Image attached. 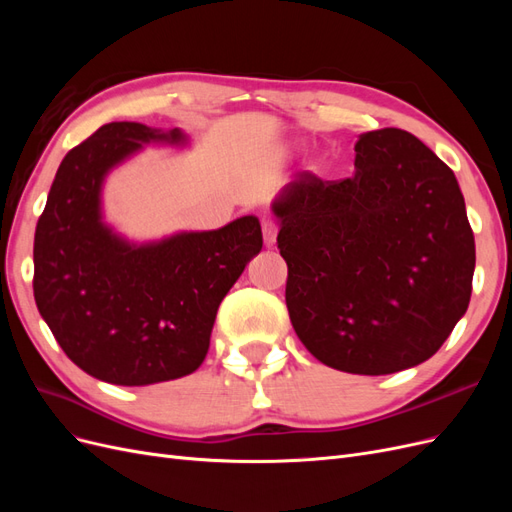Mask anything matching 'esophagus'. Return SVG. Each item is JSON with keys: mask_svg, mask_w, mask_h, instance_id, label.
I'll return each instance as SVG.
<instances>
[{"mask_svg": "<svg viewBox=\"0 0 512 512\" xmlns=\"http://www.w3.org/2000/svg\"><path fill=\"white\" fill-rule=\"evenodd\" d=\"M260 228H262V237H265V245L271 247L275 243V239H277V224H275V220L265 218V220L260 222Z\"/></svg>", "mask_w": 512, "mask_h": 512, "instance_id": "34e87169", "label": "esophagus"}]
</instances>
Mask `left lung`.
<instances>
[{
    "mask_svg": "<svg viewBox=\"0 0 512 512\" xmlns=\"http://www.w3.org/2000/svg\"><path fill=\"white\" fill-rule=\"evenodd\" d=\"M354 175L301 170L273 203L286 305L316 359L384 376L436 354L472 297L474 232L455 173L406 130L365 132Z\"/></svg>",
    "mask_w": 512,
    "mask_h": 512,
    "instance_id": "8db88e82",
    "label": "left lung"
}]
</instances>
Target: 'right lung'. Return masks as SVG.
I'll list each match as a JSON object with an SVG mask.
<instances>
[{
	"label": "right lung",
	"instance_id": "obj_1",
	"mask_svg": "<svg viewBox=\"0 0 512 512\" xmlns=\"http://www.w3.org/2000/svg\"><path fill=\"white\" fill-rule=\"evenodd\" d=\"M149 141L183 134L113 121L70 149L34 237L40 316L72 363L121 386L196 371L222 299L262 247L254 215L141 247L113 235L100 218L104 175Z\"/></svg>",
	"mask_w": 512,
	"mask_h": 512
}]
</instances>
